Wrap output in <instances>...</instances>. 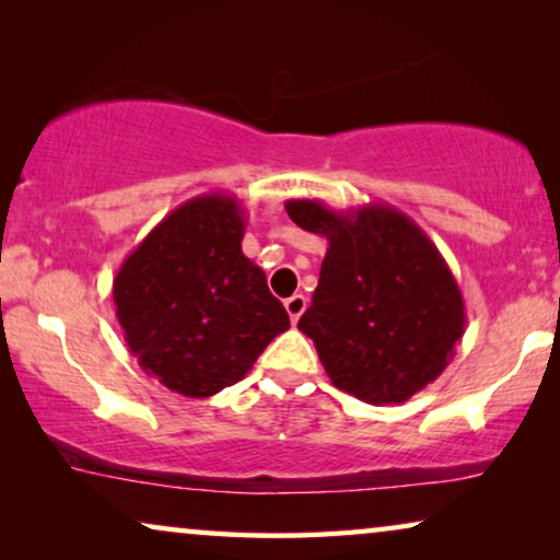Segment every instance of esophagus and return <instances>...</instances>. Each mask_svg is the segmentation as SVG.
Here are the masks:
<instances>
[{
	"instance_id": "esophagus-1",
	"label": "esophagus",
	"mask_w": 560,
	"mask_h": 560,
	"mask_svg": "<svg viewBox=\"0 0 560 560\" xmlns=\"http://www.w3.org/2000/svg\"><path fill=\"white\" fill-rule=\"evenodd\" d=\"M305 308H308V298L301 295V293L290 295L285 301V311H288V316H290V320H293V324H298V318L303 316Z\"/></svg>"
}]
</instances>
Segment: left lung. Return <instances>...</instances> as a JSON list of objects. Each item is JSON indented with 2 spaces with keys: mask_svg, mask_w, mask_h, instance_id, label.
<instances>
[{
  "mask_svg": "<svg viewBox=\"0 0 560 560\" xmlns=\"http://www.w3.org/2000/svg\"><path fill=\"white\" fill-rule=\"evenodd\" d=\"M285 211L328 242L298 328L316 343L334 387L397 405L439 380L464 336L466 311L454 272L423 229L387 203L336 211L290 198Z\"/></svg>",
  "mask_w": 560,
  "mask_h": 560,
  "instance_id": "1",
  "label": "left lung"
}]
</instances>
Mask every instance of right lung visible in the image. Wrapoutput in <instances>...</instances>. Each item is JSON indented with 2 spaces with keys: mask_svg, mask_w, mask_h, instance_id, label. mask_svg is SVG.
<instances>
[{
  "mask_svg": "<svg viewBox=\"0 0 560 560\" xmlns=\"http://www.w3.org/2000/svg\"><path fill=\"white\" fill-rule=\"evenodd\" d=\"M244 229L236 196H196L167 213L114 275L127 347L173 393L196 400L221 393L290 328L262 267L244 257Z\"/></svg>",
  "mask_w": 560,
  "mask_h": 560,
  "instance_id": "add662e5",
  "label": "right lung"
}]
</instances>
